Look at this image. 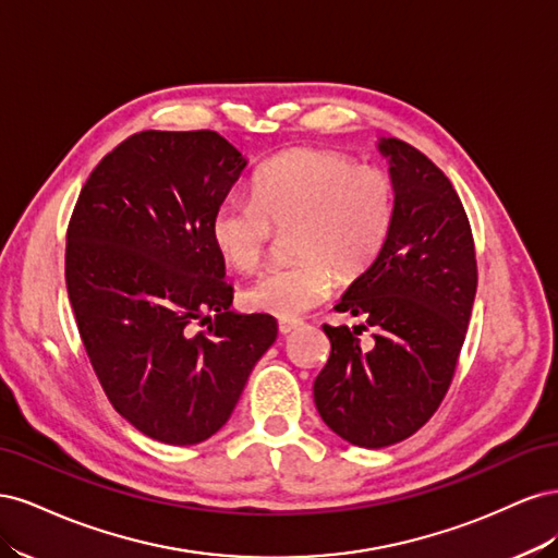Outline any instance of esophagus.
I'll return each instance as SVG.
<instances>
[{
  "label": "esophagus",
  "instance_id": "34e87169",
  "mask_svg": "<svg viewBox=\"0 0 558 558\" xmlns=\"http://www.w3.org/2000/svg\"><path fill=\"white\" fill-rule=\"evenodd\" d=\"M302 326V320L300 318H279V330H281V335H291V332H295V330H300Z\"/></svg>",
  "mask_w": 558,
  "mask_h": 558
}]
</instances>
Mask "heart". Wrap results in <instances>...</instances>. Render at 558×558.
<instances>
[{
  "instance_id": "1",
  "label": "heart",
  "mask_w": 558,
  "mask_h": 558,
  "mask_svg": "<svg viewBox=\"0 0 558 558\" xmlns=\"http://www.w3.org/2000/svg\"><path fill=\"white\" fill-rule=\"evenodd\" d=\"M396 223V183L381 167L342 150L293 148L253 179V197L228 195L211 214V242L238 272H253L277 230H293L295 263L267 269L244 291L256 312L298 318L328 300L342 279L377 263Z\"/></svg>"
}]
</instances>
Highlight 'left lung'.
<instances>
[{"mask_svg":"<svg viewBox=\"0 0 558 558\" xmlns=\"http://www.w3.org/2000/svg\"><path fill=\"white\" fill-rule=\"evenodd\" d=\"M377 146L396 183V223L377 263L335 307L377 332L365 347V326H324L330 359L314 379L326 426L365 449L404 440L440 408L477 291L475 242L451 181L410 144Z\"/></svg>","mask_w":558,"mask_h":558,"instance_id":"1","label":"left lung"}]
</instances>
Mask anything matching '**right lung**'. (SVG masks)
Returning <instances> with one entry per match:
<instances>
[{
    "instance_id": "1",
    "label": "right lung",
    "mask_w": 558,
    "mask_h": 558,
    "mask_svg": "<svg viewBox=\"0 0 558 558\" xmlns=\"http://www.w3.org/2000/svg\"><path fill=\"white\" fill-rule=\"evenodd\" d=\"M244 167L211 130L137 132L95 167L66 228V293L95 375L113 410L165 445L221 430L277 340L269 314L230 312L209 232Z\"/></svg>"
}]
</instances>
